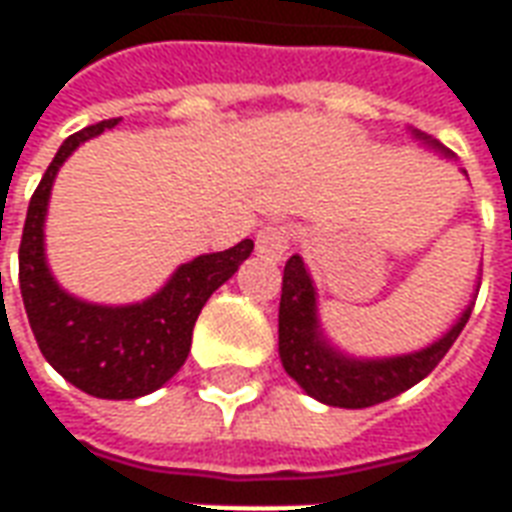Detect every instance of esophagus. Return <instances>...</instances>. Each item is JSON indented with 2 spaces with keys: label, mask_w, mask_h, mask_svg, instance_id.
<instances>
[{
  "label": "esophagus",
  "mask_w": 512,
  "mask_h": 512,
  "mask_svg": "<svg viewBox=\"0 0 512 512\" xmlns=\"http://www.w3.org/2000/svg\"><path fill=\"white\" fill-rule=\"evenodd\" d=\"M290 244H293V227L290 224H268L257 233V252L266 260H282L288 255Z\"/></svg>",
  "instance_id": "34e87169"
}]
</instances>
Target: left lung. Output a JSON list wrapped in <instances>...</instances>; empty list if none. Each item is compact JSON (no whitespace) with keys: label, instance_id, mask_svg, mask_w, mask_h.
Returning a JSON list of instances; mask_svg holds the SVG:
<instances>
[{"label":"left lung","instance_id":"1","mask_svg":"<svg viewBox=\"0 0 512 512\" xmlns=\"http://www.w3.org/2000/svg\"><path fill=\"white\" fill-rule=\"evenodd\" d=\"M419 139L430 142L428 136L417 134ZM436 145V142H430ZM439 147V145H436ZM469 304L458 323L450 332L433 343L425 351L395 359H348L337 354L323 343L315 318V288L301 263L299 255H293L285 263L282 274V299H279V356L288 376L315 400L326 406L340 408H367L384 403L389 397L406 392L422 378L428 376L433 367L439 365L452 343L458 340L463 326L472 315Z\"/></svg>","mask_w":512,"mask_h":512}]
</instances>
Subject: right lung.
I'll return each mask as SVG.
<instances>
[{"mask_svg": "<svg viewBox=\"0 0 512 512\" xmlns=\"http://www.w3.org/2000/svg\"><path fill=\"white\" fill-rule=\"evenodd\" d=\"M117 120L71 134L40 178L29 200L27 222L18 246V282L29 326L57 373L82 392L104 400H134L150 395L178 373L191 348V329L211 293L233 277L252 255L246 238L224 252L194 257L172 274L153 299L131 307H98L68 296L54 282L43 255V219L51 183L62 161L84 139L112 128Z\"/></svg>", "mask_w": 512, "mask_h": 512, "instance_id": "obj_1", "label": "right lung"}]
</instances>
